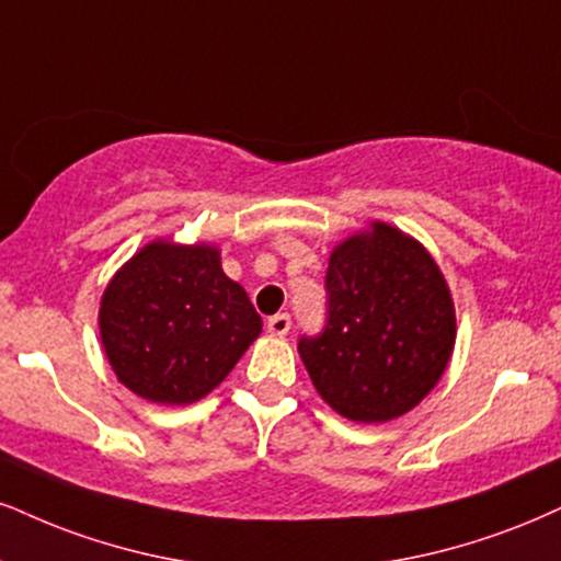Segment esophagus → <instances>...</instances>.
Here are the masks:
<instances>
[{"label":"esophagus","mask_w":561,"mask_h":561,"mask_svg":"<svg viewBox=\"0 0 561 561\" xmlns=\"http://www.w3.org/2000/svg\"><path fill=\"white\" fill-rule=\"evenodd\" d=\"M291 330V317L288 314H273L267 320V333L270 335H286Z\"/></svg>","instance_id":"obj_1"}]
</instances>
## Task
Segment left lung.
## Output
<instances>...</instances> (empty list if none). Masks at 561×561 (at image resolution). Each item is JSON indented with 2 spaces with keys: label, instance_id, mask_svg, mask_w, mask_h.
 <instances>
[{
  "label": "left lung",
  "instance_id": "obj_1",
  "mask_svg": "<svg viewBox=\"0 0 561 561\" xmlns=\"http://www.w3.org/2000/svg\"><path fill=\"white\" fill-rule=\"evenodd\" d=\"M328 324L299 341L324 403L358 424L416 408L445 375L455 304L432 254L396 226L341 241L330 254Z\"/></svg>",
  "mask_w": 561,
  "mask_h": 561
}]
</instances>
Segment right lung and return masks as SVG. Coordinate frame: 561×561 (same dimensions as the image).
I'll use <instances>...</instances> for the list:
<instances>
[{"label": "right lung", "instance_id": "1", "mask_svg": "<svg viewBox=\"0 0 561 561\" xmlns=\"http://www.w3.org/2000/svg\"><path fill=\"white\" fill-rule=\"evenodd\" d=\"M99 328L124 387L150 403L186 405L224 382L262 320L216 247L158 239L108 280Z\"/></svg>", "mask_w": 561, "mask_h": 561}]
</instances>
